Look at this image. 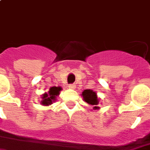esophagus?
Segmentation results:
<instances>
[{
	"label": "esophagus",
	"instance_id": "obj_1",
	"mask_svg": "<svg viewBox=\"0 0 150 150\" xmlns=\"http://www.w3.org/2000/svg\"><path fill=\"white\" fill-rule=\"evenodd\" d=\"M68 87H69L70 89H74L75 85H74V84H69V85H68Z\"/></svg>",
	"mask_w": 150,
	"mask_h": 150
}]
</instances>
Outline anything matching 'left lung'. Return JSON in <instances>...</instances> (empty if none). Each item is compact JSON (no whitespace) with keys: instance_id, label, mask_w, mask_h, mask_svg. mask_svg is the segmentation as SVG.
I'll use <instances>...</instances> for the list:
<instances>
[{"instance_id":"1","label":"left lung","mask_w":150,"mask_h":150,"mask_svg":"<svg viewBox=\"0 0 150 150\" xmlns=\"http://www.w3.org/2000/svg\"><path fill=\"white\" fill-rule=\"evenodd\" d=\"M82 96L83 97V100L88 103L89 105H93V109L94 110H97L100 107L98 106L99 104V98L96 96V93L95 91L90 89H87L82 91Z\"/></svg>"}]
</instances>
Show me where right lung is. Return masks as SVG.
I'll list each match as a JSON object with an SVG mask.
<instances>
[{
	"mask_svg": "<svg viewBox=\"0 0 150 150\" xmlns=\"http://www.w3.org/2000/svg\"><path fill=\"white\" fill-rule=\"evenodd\" d=\"M62 90L61 87H50L49 92L42 95L41 104L44 105H49L53 104V102L56 100V96H59V92Z\"/></svg>",
	"mask_w": 150,
	"mask_h": 150,
	"instance_id": "add662e5",
	"label": "right lung"
}]
</instances>
